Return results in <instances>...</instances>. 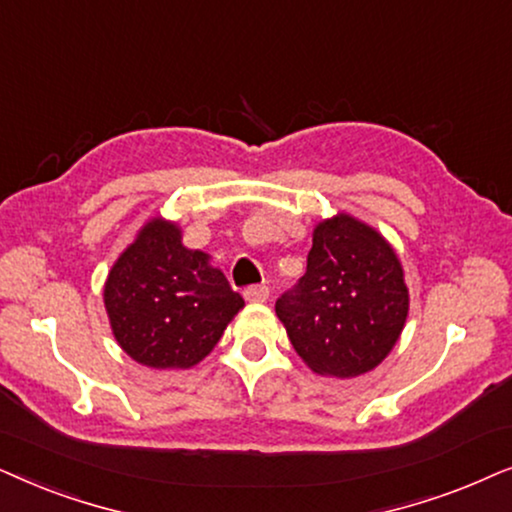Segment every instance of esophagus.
<instances>
[{
	"instance_id": "34e87169",
	"label": "esophagus",
	"mask_w": 512,
	"mask_h": 512,
	"mask_svg": "<svg viewBox=\"0 0 512 512\" xmlns=\"http://www.w3.org/2000/svg\"><path fill=\"white\" fill-rule=\"evenodd\" d=\"M245 299H248V302H267V299H269V285L267 283L250 285V288H245Z\"/></svg>"
}]
</instances>
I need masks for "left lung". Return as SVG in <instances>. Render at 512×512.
<instances>
[{
	"label": "left lung",
	"instance_id": "left-lung-1",
	"mask_svg": "<svg viewBox=\"0 0 512 512\" xmlns=\"http://www.w3.org/2000/svg\"><path fill=\"white\" fill-rule=\"evenodd\" d=\"M407 306L391 245L349 215L318 224L306 274L276 299L278 318L304 363L342 379L370 372L388 356Z\"/></svg>",
	"mask_w": 512,
	"mask_h": 512
}]
</instances>
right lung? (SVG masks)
Here are the masks:
<instances>
[{
	"label": "right lung",
	"instance_id": "right-lung-1",
	"mask_svg": "<svg viewBox=\"0 0 512 512\" xmlns=\"http://www.w3.org/2000/svg\"><path fill=\"white\" fill-rule=\"evenodd\" d=\"M105 306L114 337L147 367H192L213 351L243 306L227 276L180 229L152 220L107 276Z\"/></svg>",
	"mask_w": 512,
	"mask_h": 512
}]
</instances>
